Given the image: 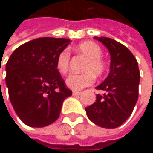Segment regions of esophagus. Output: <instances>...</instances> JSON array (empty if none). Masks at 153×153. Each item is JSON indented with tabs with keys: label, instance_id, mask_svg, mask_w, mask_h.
Here are the masks:
<instances>
[{
	"label": "esophagus",
	"instance_id": "obj_1",
	"mask_svg": "<svg viewBox=\"0 0 153 153\" xmlns=\"http://www.w3.org/2000/svg\"><path fill=\"white\" fill-rule=\"evenodd\" d=\"M79 95H80V92H79V91H73V96L76 97V96H79Z\"/></svg>",
	"mask_w": 153,
	"mask_h": 153
}]
</instances>
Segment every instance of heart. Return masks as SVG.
I'll list each match as a JSON object with an SVG mask.
<instances>
[{
    "mask_svg": "<svg viewBox=\"0 0 153 153\" xmlns=\"http://www.w3.org/2000/svg\"><path fill=\"white\" fill-rule=\"evenodd\" d=\"M76 50L88 58L83 69L85 73L81 74L69 75L65 80V84L71 89L80 90L94 82L95 75H102L106 69V65L101 58L102 49L97 43L90 41L81 42L76 47ZM69 61L70 52L68 49H65L58 55L56 59V68L59 73L62 74L67 73L69 68Z\"/></svg>",
    "mask_w": 153,
    "mask_h": 153,
    "instance_id": "b5f03b06",
    "label": "heart"
}]
</instances>
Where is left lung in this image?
<instances>
[{
  "mask_svg": "<svg viewBox=\"0 0 153 153\" xmlns=\"http://www.w3.org/2000/svg\"><path fill=\"white\" fill-rule=\"evenodd\" d=\"M102 42L111 56L110 73L96 88L105 91L97 95L96 102L85 108L88 118L105 128L122 125L131 115L138 98L140 72L136 57L121 43L107 37H94Z\"/></svg>",
  "mask_w": 153,
  "mask_h": 153,
  "instance_id": "obj_1",
  "label": "left lung"
}]
</instances>
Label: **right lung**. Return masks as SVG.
Masks as SVG:
<instances>
[{"label":"right lung","instance_id":"1","mask_svg":"<svg viewBox=\"0 0 153 153\" xmlns=\"http://www.w3.org/2000/svg\"><path fill=\"white\" fill-rule=\"evenodd\" d=\"M69 39L43 37L18 47L6 64V85L19 119L32 128L57 120L64 100L72 96L56 68Z\"/></svg>","mask_w":153,"mask_h":153}]
</instances>
